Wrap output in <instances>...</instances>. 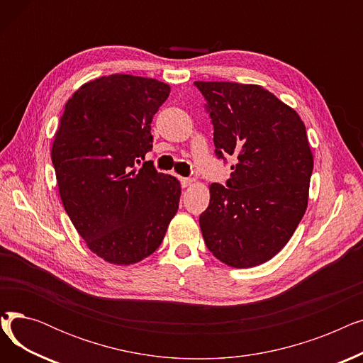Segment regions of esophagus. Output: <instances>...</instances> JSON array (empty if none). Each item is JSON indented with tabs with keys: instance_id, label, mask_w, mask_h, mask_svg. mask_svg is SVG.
<instances>
[{
	"instance_id": "obj_1",
	"label": "esophagus",
	"mask_w": 363,
	"mask_h": 363,
	"mask_svg": "<svg viewBox=\"0 0 363 363\" xmlns=\"http://www.w3.org/2000/svg\"><path fill=\"white\" fill-rule=\"evenodd\" d=\"M179 181H181L182 188H186V186H189V185L193 184V179H191V178H179Z\"/></svg>"
}]
</instances>
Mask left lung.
<instances>
[{
	"instance_id": "left-lung-1",
	"label": "left lung",
	"mask_w": 363,
	"mask_h": 363,
	"mask_svg": "<svg viewBox=\"0 0 363 363\" xmlns=\"http://www.w3.org/2000/svg\"><path fill=\"white\" fill-rule=\"evenodd\" d=\"M213 125L218 159L235 156L227 186L211 185L200 215L207 249L233 268L271 260L308 207L313 156L300 116L259 85L194 82Z\"/></svg>"
}]
</instances>
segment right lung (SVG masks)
Here are the masks:
<instances>
[{"label": "right lung", "mask_w": 363, "mask_h": 363, "mask_svg": "<svg viewBox=\"0 0 363 363\" xmlns=\"http://www.w3.org/2000/svg\"><path fill=\"white\" fill-rule=\"evenodd\" d=\"M170 86L101 76L66 103L51 150L65 211L89 250L113 264L155 253L178 212L181 185L151 162V122Z\"/></svg>", "instance_id": "right-lung-1"}]
</instances>
